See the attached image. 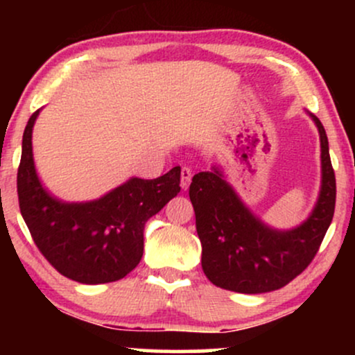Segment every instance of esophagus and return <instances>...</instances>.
Masks as SVG:
<instances>
[{"label": "esophagus", "mask_w": 355, "mask_h": 355, "mask_svg": "<svg viewBox=\"0 0 355 355\" xmlns=\"http://www.w3.org/2000/svg\"><path fill=\"white\" fill-rule=\"evenodd\" d=\"M191 175H193V173H191V168H189V166H183L182 173H180V185H182L183 190L189 189L190 180H191Z\"/></svg>", "instance_id": "1"}]
</instances>
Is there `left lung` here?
Returning a JSON list of instances; mask_svg holds the SVG:
<instances>
[{"mask_svg": "<svg viewBox=\"0 0 355 355\" xmlns=\"http://www.w3.org/2000/svg\"><path fill=\"white\" fill-rule=\"evenodd\" d=\"M309 116L320 137V190L309 217L294 229H275L257 217L220 165L191 178L202 268L217 287L240 294L277 291L304 272L319 250L336 209V175L324 126L315 115Z\"/></svg>", "mask_w": 355, "mask_h": 355, "instance_id": "obj_1", "label": "left lung"}]
</instances>
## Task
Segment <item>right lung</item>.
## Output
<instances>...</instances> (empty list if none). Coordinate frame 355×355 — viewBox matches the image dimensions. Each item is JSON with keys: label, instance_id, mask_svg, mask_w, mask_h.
Segmentation results:
<instances>
[{"label": "right lung", "instance_id": "right-lung-1", "mask_svg": "<svg viewBox=\"0 0 355 355\" xmlns=\"http://www.w3.org/2000/svg\"><path fill=\"white\" fill-rule=\"evenodd\" d=\"M23 133L18 198L36 247L61 275L80 284L115 282L140 263L145 223L180 191V166L153 180L132 177L103 197L64 202L46 190L36 173L33 126Z\"/></svg>", "mask_w": 355, "mask_h": 355}]
</instances>
